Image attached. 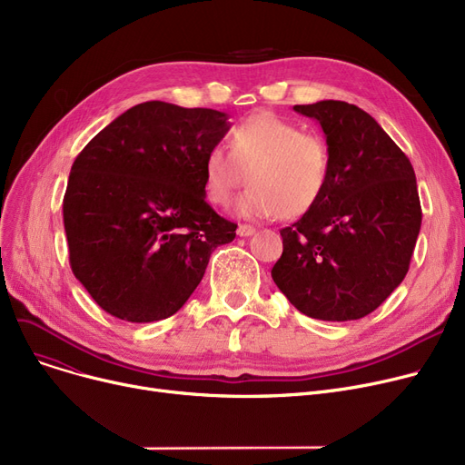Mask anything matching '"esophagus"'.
I'll list each match as a JSON object with an SVG mask.
<instances>
[{
  "instance_id": "1",
  "label": "esophagus",
  "mask_w": 465,
  "mask_h": 465,
  "mask_svg": "<svg viewBox=\"0 0 465 465\" xmlns=\"http://www.w3.org/2000/svg\"><path fill=\"white\" fill-rule=\"evenodd\" d=\"M256 233V228L254 226H249V224H241L239 228H237V235L239 237H251V235H254Z\"/></svg>"
}]
</instances>
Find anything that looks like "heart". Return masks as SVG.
I'll return each instance as SVG.
<instances>
[{
  "label": "heart",
  "instance_id": "b5f03b06",
  "mask_svg": "<svg viewBox=\"0 0 465 465\" xmlns=\"http://www.w3.org/2000/svg\"><path fill=\"white\" fill-rule=\"evenodd\" d=\"M205 193L228 207L235 192L251 183L237 202L245 218H300L322 200L331 156L326 141L273 114L256 113L230 132V153L214 144L205 156Z\"/></svg>",
  "mask_w": 465,
  "mask_h": 465
}]
</instances>
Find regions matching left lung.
Here are the masks:
<instances>
[{"label":"left lung","mask_w":465,"mask_h":465,"mask_svg":"<svg viewBox=\"0 0 465 465\" xmlns=\"http://www.w3.org/2000/svg\"><path fill=\"white\" fill-rule=\"evenodd\" d=\"M294 111L321 124L331 173L316 207L281 230L282 256L272 277L311 319L358 321L409 272L422 224L414 169L377 120L356 105L324 100Z\"/></svg>","instance_id":"8db88e82"}]
</instances>
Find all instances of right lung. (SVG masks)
<instances>
[{"label":"right lung","mask_w":465,"mask_h":465,"mask_svg":"<svg viewBox=\"0 0 465 465\" xmlns=\"http://www.w3.org/2000/svg\"><path fill=\"white\" fill-rule=\"evenodd\" d=\"M226 113L144 102L114 118L71 165L64 228L73 275L126 322L175 314L237 224L205 202V156Z\"/></svg>","instance_id":"1"}]
</instances>
